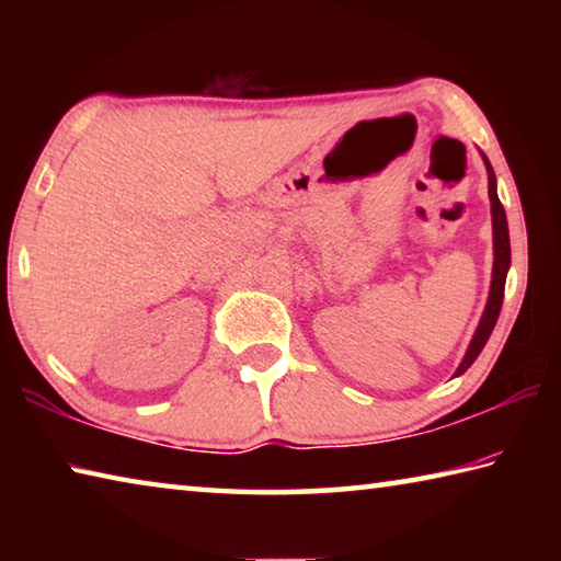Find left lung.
Listing matches in <instances>:
<instances>
[{
  "label": "left lung",
  "instance_id": "1",
  "mask_svg": "<svg viewBox=\"0 0 561 561\" xmlns=\"http://www.w3.org/2000/svg\"><path fill=\"white\" fill-rule=\"evenodd\" d=\"M488 193H490V203H492V237H495V267H492V287H490V299L485 307V314L480 319V327L474 331V336L470 341L468 354H465L462 364L458 368L460 376L468 371L472 366V360L480 356L482 346L488 344V339L492 334V329L497 324L500 309H502V299H505V279H507V270H510V232H507V217H505V207H502L500 197H497V187H495V173H492V165L488 163Z\"/></svg>",
  "mask_w": 561,
  "mask_h": 561
}]
</instances>
